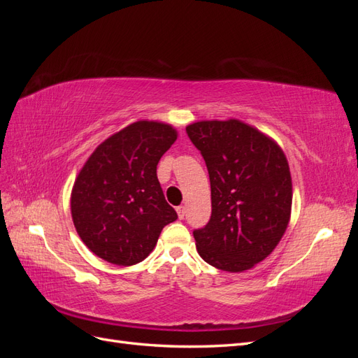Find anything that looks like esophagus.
<instances>
[{
  "mask_svg": "<svg viewBox=\"0 0 358 358\" xmlns=\"http://www.w3.org/2000/svg\"><path fill=\"white\" fill-rule=\"evenodd\" d=\"M176 212H178L179 220H183V218H185V208H183V206H178V208H176Z\"/></svg>",
  "mask_w": 358,
  "mask_h": 358,
  "instance_id": "34e87169",
  "label": "esophagus"
}]
</instances>
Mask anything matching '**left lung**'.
<instances>
[{"label":"left lung","mask_w":358,"mask_h":358,"mask_svg":"<svg viewBox=\"0 0 358 358\" xmlns=\"http://www.w3.org/2000/svg\"><path fill=\"white\" fill-rule=\"evenodd\" d=\"M187 134L206 162L212 215L194 230L206 263L242 272L264 259L284 236L291 212V176L280 148L236 119L203 121Z\"/></svg>","instance_id":"1"}]
</instances>
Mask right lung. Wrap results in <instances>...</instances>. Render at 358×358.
<instances>
[{
  "mask_svg": "<svg viewBox=\"0 0 358 358\" xmlns=\"http://www.w3.org/2000/svg\"><path fill=\"white\" fill-rule=\"evenodd\" d=\"M178 134L161 122L138 121L94 150L74 182L71 216L91 251L117 266L152 252L161 230L178 220L157 178V164Z\"/></svg>",
  "mask_w": 358,
  "mask_h": 358,
  "instance_id": "add662e5",
  "label": "right lung"
}]
</instances>
